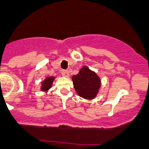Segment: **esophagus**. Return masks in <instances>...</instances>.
Segmentation results:
<instances>
[{
    "label": "esophagus",
    "mask_w": 149,
    "mask_h": 149,
    "mask_svg": "<svg viewBox=\"0 0 149 149\" xmlns=\"http://www.w3.org/2000/svg\"><path fill=\"white\" fill-rule=\"evenodd\" d=\"M61 73H62L63 76H64L65 77H68L69 76V72L67 70H61Z\"/></svg>",
    "instance_id": "34e87169"
}]
</instances>
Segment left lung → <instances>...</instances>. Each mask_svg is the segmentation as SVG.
I'll list each match as a JSON object with an SVG mask.
<instances>
[{
	"label": "left lung",
	"mask_w": 149,
	"mask_h": 149,
	"mask_svg": "<svg viewBox=\"0 0 149 149\" xmlns=\"http://www.w3.org/2000/svg\"><path fill=\"white\" fill-rule=\"evenodd\" d=\"M72 81L78 95L86 100L95 98L101 86L100 77L87 66H83L77 75H73Z\"/></svg>",
	"instance_id": "8db88e82"
}]
</instances>
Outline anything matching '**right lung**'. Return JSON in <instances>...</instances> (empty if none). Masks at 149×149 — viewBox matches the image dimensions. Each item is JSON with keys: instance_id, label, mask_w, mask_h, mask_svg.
I'll use <instances>...</instances> for the list:
<instances>
[{"instance_id": "obj_1", "label": "right lung", "mask_w": 149, "mask_h": 149, "mask_svg": "<svg viewBox=\"0 0 149 149\" xmlns=\"http://www.w3.org/2000/svg\"><path fill=\"white\" fill-rule=\"evenodd\" d=\"M55 77L54 76H49V77H47L45 79L42 83L41 90L42 91H47L49 88L52 87V83L55 79Z\"/></svg>"}]
</instances>
